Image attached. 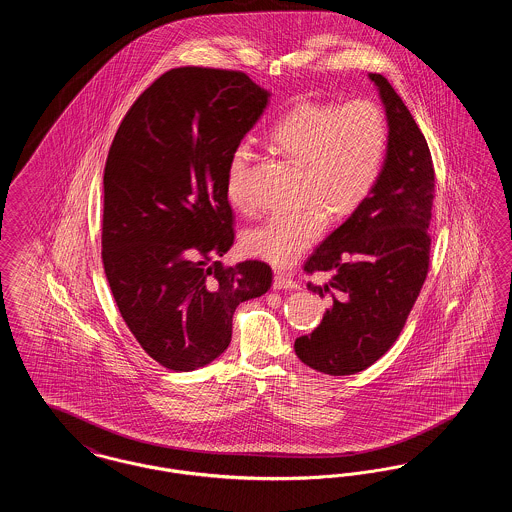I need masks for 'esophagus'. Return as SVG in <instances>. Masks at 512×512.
I'll return each instance as SVG.
<instances>
[{
    "instance_id": "esophagus-1",
    "label": "esophagus",
    "mask_w": 512,
    "mask_h": 512,
    "mask_svg": "<svg viewBox=\"0 0 512 512\" xmlns=\"http://www.w3.org/2000/svg\"><path fill=\"white\" fill-rule=\"evenodd\" d=\"M272 288L274 290H297L299 286H297V282L290 278V276H286V274H276L274 276V282H272Z\"/></svg>"
}]
</instances>
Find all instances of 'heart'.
<instances>
[{
	"instance_id": "b5f03b06",
	"label": "heart",
	"mask_w": 512,
	"mask_h": 512,
	"mask_svg": "<svg viewBox=\"0 0 512 512\" xmlns=\"http://www.w3.org/2000/svg\"><path fill=\"white\" fill-rule=\"evenodd\" d=\"M270 142L301 167L297 199L305 205L247 228L242 247L247 255L284 268L317 242L326 226L324 211L345 219L370 197L384 169L390 130L384 111L368 99L301 103L274 124ZM251 157L245 142L228 157L226 199L236 209L249 205L244 180Z\"/></svg>"
}]
</instances>
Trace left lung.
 Listing matches in <instances>:
<instances>
[{"mask_svg":"<svg viewBox=\"0 0 512 512\" xmlns=\"http://www.w3.org/2000/svg\"><path fill=\"white\" fill-rule=\"evenodd\" d=\"M386 109L390 142L384 169L365 203L305 263L328 282L307 284L332 305L295 355L330 376L374 365L401 334L430 263L428 226L436 174L424 134L388 78L370 73Z\"/></svg>","mask_w":512,"mask_h":512,"instance_id":"obj_1","label":"left lung"}]
</instances>
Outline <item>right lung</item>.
<instances>
[{
	"label": "right lung",
	"mask_w": 512,
	"mask_h": 512,
	"mask_svg": "<svg viewBox=\"0 0 512 512\" xmlns=\"http://www.w3.org/2000/svg\"><path fill=\"white\" fill-rule=\"evenodd\" d=\"M268 98L238 71L172 69L136 99L109 149L105 276L134 338L169 370L213 363L236 307L270 290L267 263L217 261L234 244L228 157Z\"/></svg>",
	"instance_id": "right-lung-1"
}]
</instances>
